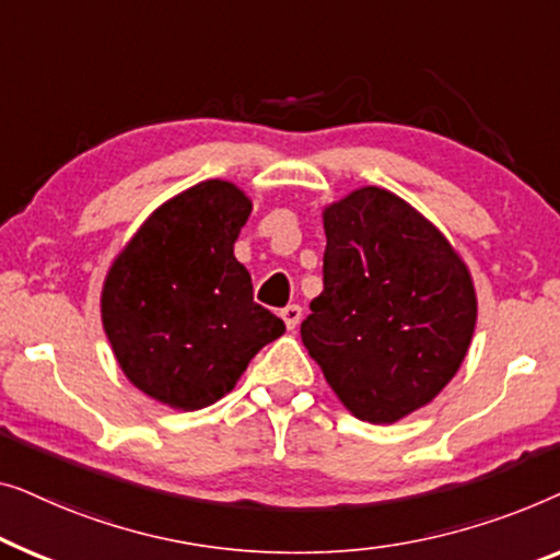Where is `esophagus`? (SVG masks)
<instances>
[{
  "label": "esophagus",
  "mask_w": 560,
  "mask_h": 560,
  "mask_svg": "<svg viewBox=\"0 0 560 560\" xmlns=\"http://www.w3.org/2000/svg\"><path fill=\"white\" fill-rule=\"evenodd\" d=\"M279 314H281L283 325H287L289 329H294V327L299 325V319H302V306H299V304H289V306H283V310H281Z\"/></svg>",
  "instance_id": "obj_1"
}]
</instances>
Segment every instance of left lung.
Returning a JSON list of instances; mask_svg holds the SVG:
<instances>
[{
  "instance_id": "obj_1",
  "label": "left lung",
  "mask_w": 560,
  "mask_h": 560,
  "mask_svg": "<svg viewBox=\"0 0 560 560\" xmlns=\"http://www.w3.org/2000/svg\"><path fill=\"white\" fill-rule=\"evenodd\" d=\"M325 289L302 342L352 416L393 423L434 400L467 355L475 283L421 212L381 187L325 208Z\"/></svg>"
}]
</instances>
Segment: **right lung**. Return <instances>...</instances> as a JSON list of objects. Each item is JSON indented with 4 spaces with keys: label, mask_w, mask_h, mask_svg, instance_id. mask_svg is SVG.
<instances>
[{
    "label": "right lung",
    "mask_w": 560,
    "mask_h": 560,
    "mask_svg": "<svg viewBox=\"0 0 560 560\" xmlns=\"http://www.w3.org/2000/svg\"><path fill=\"white\" fill-rule=\"evenodd\" d=\"M248 215L238 187L208 179L156 208L108 271L106 337L124 375L160 404H215L287 329L254 302L250 273L233 256Z\"/></svg>",
    "instance_id": "right-lung-1"
}]
</instances>
